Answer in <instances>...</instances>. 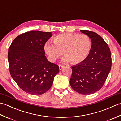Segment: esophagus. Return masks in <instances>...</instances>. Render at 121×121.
<instances>
[{
    "label": "esophagus",
    "instance_id": "obj_1",
    "mask_svg": "<svg viewBox=\"0 0 121 121\" xmlns=\"http://www.w3.org/2000/svg\"><path fill=\"white\" fill-rule=\"evenodd\" d=\"M59 70H60L61 71V70H62V69H63L64 67H65V66H63V65H59Z\"/></svg>",
    "mask_w": 121,
    "mask_h": 121
}]
</instances>
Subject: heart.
<instances>
[{
    "instance_id": "heart-1",
    "label": "heart",
    "mask_w": 121,
    "mask_h": 121,
    "mask_svg": "<svg viewBox=\"0 0 121 121\" xmlns=\"http://www.w3.org/2000/svg\"><path fill=\"white\" fill-rule=\"evenodd\" d=\"M55 45L47 43L44 46L45 52L51 62H55L62 55L63 62L76 65L83 62L88 56L91 46V40L85 34L63 33L54 37Z\"/></svg>"
}]
</instances>
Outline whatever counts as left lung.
Here are the masks:
<instances>
[{
	"mask_svg": "<svg viewBox=\"0 0 121 121\" xmlns=\"http://www.w3.org/2000/svg\"><path fill=\"white\" fill-rule=\"evenodd\" d=\"M80 31L91 39V47L85 60L72 66L70 84L78 93L90 95L101 89L106 82L111 68V51L97 33L87 30Z\"/></svg>",
	"mask_w": 121,
	"mask_h": 121,
	"instance_id": "1",
	"label": "left lung"
}]
</instances>
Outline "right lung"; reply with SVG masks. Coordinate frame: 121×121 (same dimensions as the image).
<instances>
[{"mask_svg":"<svg viewBox=\"0 0 121 121\" xmlns=\"http://www.w3.org/2000/svg\"><path fill=\"white\" fill-rule=\"evenodd\" d=\"M51 36V32L32 30L17 36L9 48L10 74L20 88L28 94L45 93L59 73V66L48 61L45 56V44Z\"/></svg>","mask_w":121,"mask_h":121,"instance_id":"add662e5","label":"right lung"}]
</instances>
